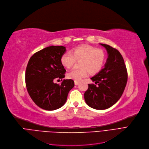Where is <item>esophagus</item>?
<instances>
[{
	"label": "esophagus",
	"instance_id": "34e87169",
	"mask_svg": "<svg viewBox=\"0 0 149 149\" xmlns=\"http://www.w3.org/2000/svg\"><path fill=\"white\" fill-rule=\"evenodd\" d=\"M79 83H80V82H79V81H74V84H75V85H76V86H77V85H78Z\"/></svg>",
	"mask_w": 149,
	"mask_h": 149
}]
</instances>
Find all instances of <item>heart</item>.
<instances>
[{
  "label": "heart",
  "mask_w": 149,
  "mask_h": 149,
  "mask_svg": "<svg viewBox=\"0 0 149 149\" xmlns=\"http://www.w3.org/2000/svg\"><path fill=\"white\" fill-rule=\"evenodd\" d=\"M106 59L103 49L89 45H80L72 49V53H63L61 58L62 64L66 68L72 67L76 61H80V68H73L67 73L69 79L81 81L86 77L88 72L95 74L102 68Z\"/></svg>",
  "instance_id": "heart-1"
}]
</instances>
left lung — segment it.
<instances>
[{
	"label": "left lung",
	"mask_w": 149,
	"mask_h": 149,
	"mask_svg": "<svg viewBox=\"0 0 149 149\" xmlns=\"http://www.w3.org/2000/svg\"><path fill=\"white\" fill-rule=\"evenodd\" d=\"M107 49L109 58L105 67L91 77L94 84H89L84 93L88 105L97 110L107 109L121 97L125 88L128 74L121 54L117 49L101 44Z\"/></svg>",
	"instance_id": "8db88e82"
}]
</instances>
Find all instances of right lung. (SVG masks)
<instances>
[{
	"mask_svg": "<svg viewBox=\"0 0 149 149\" xmlns=\"http://www.w3.org/2000/svg\"><path fill=\"white\" fill-rule=\"evenodd\" d=\"M65 51L63 46L48 47L35 53L28 61L26 87L31 100L42 109L54 110L61 107L74 86L72 79L63 80L61 85L53 82L65 77L66 70L61 58Z\"/></svg>",
	"mask_w": 149,
	"mask_h": 149,
	"instance_id": "right-lung-1",
	"label": "right lung"
}]
</instances>
